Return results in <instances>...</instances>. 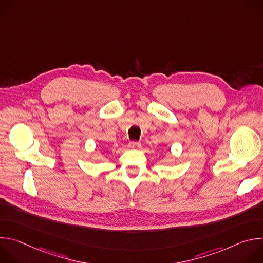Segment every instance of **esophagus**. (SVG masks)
Returning <instances> with one entry per match:
<instances>
[{"label":"esophagus","mask_w":263,"mask_h":263,"mask_svg":"<svg viewBox=\"0 0 263 263\" xmlns=\"http://www.w3.org/2000/svg\"><path fill=\"white\" fill-rule=\"evenodd\" d=\"M140 142H138V141H130L129 143H128V146L129 147H131V148H138V147H140Z\"/></svg>","instance_id":"34e87169"}]
</instances>
